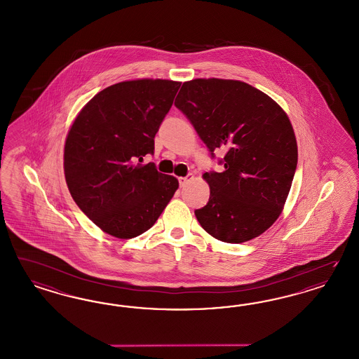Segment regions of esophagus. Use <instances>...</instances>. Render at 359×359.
I'll list each match as a JSON object with an SVG mask.
<instances>
[{"instance_id": "obj_1", "label": "esophagus", "mask_w": 359, "mask_h": 359, "mask_svg": "<svg viewBox=\"0 0 359 359\" xmlns=\"http://www.w3.org/2000/svg\"><path fill=\"white\" fill-rule=\"evenodd\" d=\"M194 180V175L193 174H187L186 177H180L178 178V181H180V186L181 187H184V186L187 185L190 181H193Z\"/></svg>"}]
</instances>
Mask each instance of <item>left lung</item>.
I'll return each mask as SVG.
<instances>
[{"label": "left lung", "mask_w": 359, "mask_h": 359, "mask_svg": "<svg viewBox=\"0 0 359 359\" xmlns=\"http://www.w3.org/2000/svg\"><path fill=\"white\" fill-rule=\"evenodd\" d=\"M211 154L227 151L220 173H205L210 198L196 210L202 229L224 243H243L280 217L297 166L290 117L266 93L231 79L185 81L174 102Z\"/></svg>", "instance_id": "left-lung-1"}]
</instances>
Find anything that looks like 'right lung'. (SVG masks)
Listing matches in <instances>:
<instances>
[{
  "mask_svg": "<svg viewBox=\"0 0 359 359\" xmlns=\"http://www.w3.org/2000/svg\"><path fill=\"white\" fill-rule=\"evenodd\" d=\"M181 81L135 79L96 93L72 121L63 169L78 208L118 239L148 231L178 189L173 175L141 163Z\"/></svg>",
  "mask_w": 359,
  "mask_h": 359,
  "instance_id": "right-lung-1",
  "label": "right lung"
}]
</instances>
